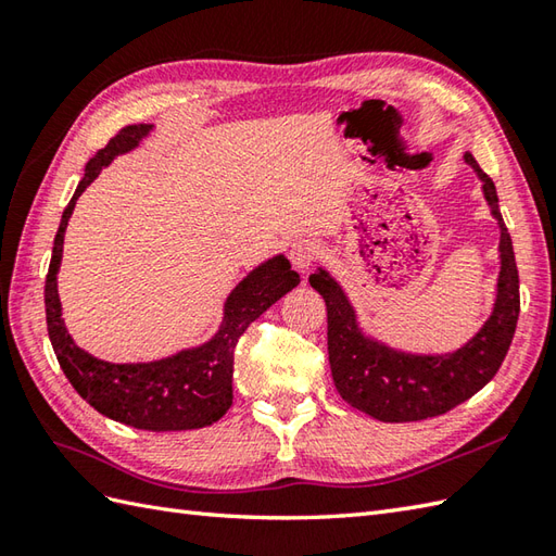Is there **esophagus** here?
Wrapping results in <instances>:
<instances>
[{
  "instance_id": "1",
  "label": "esophagus",
  "mask_w": 556,
  "mask_h": 556,
  "mask_svg": "<svg viewBox=\"0 0 556 556\" xmlns=\"http://www.w3.org/2000/svg\"><path fill=\"white\" fill-rule=\"evenodd\" d=\"M289 257H291L293 267H296L299 271H305L313 267L317 257H320V245H317V241L311 239V236H301V239L291 243Z\"/></svg>"
}]
</instances>
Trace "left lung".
Wrapping results in <instances>:
<instances>
[{
	"label": "left lung",
	"instance_id": "obj_1",
	"mask_svg": "<svg viewBox=\"0 0 556 556\" xmlns=\"http://www.w3.org/2000/svg\"><path fill=\"white\" fill-rule=\"evenodd\" d=\"M466 162L478 172L485 198L502 229V271L497 305L485 327L470 344L452 356H404L365 339L353 317L344 291L327 271L311 275V287L327 303V349L334 387L353 408L384 422H413L442 416L464 404L485 387L506 358L516 332L521 296H518V267L511 236L497 207V191L490 176L478 167L470 152Z\"/></svg>",
	"mask_w": 556,
	"mask_h": 556
}]
</instances>
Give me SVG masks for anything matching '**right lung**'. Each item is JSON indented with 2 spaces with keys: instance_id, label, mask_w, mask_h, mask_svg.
Wrapping results in <instances>:
<instances>
[{
  "instance_id": "1",
  "label": "right lung",
  "mask_w": 556,
  "mask_h": 556,
  "mask_svg": "<svg viewBox=\"0 0 556 556\" xmlns=\"http://www.w3.org/2000/svg\"><path fill=\"white\" fill-rule=\"evenodd\" d=\"M148 124L119 128L116 136L110 138V143L98 150L96 157L86 164V176L66 205L54 236V251L45 281L47 332H50L56 361L68 382L102 416L152 432L195 430L219 420L231 406L233 349L248 325L255 323L271 303H277L287 291L296 287L301 277L291 269L285 255L271 257L269 263L251 271L231 291L217 337L210 344L184 351L174 358L140 365H114L80 351L71 341L62 323V305H59L56 293V269L62 263L66 224L78 195L98 179L100 169L108 167L114 155L136 148L138 140L148 134Z\"/></svg>"
}]
</instances>
